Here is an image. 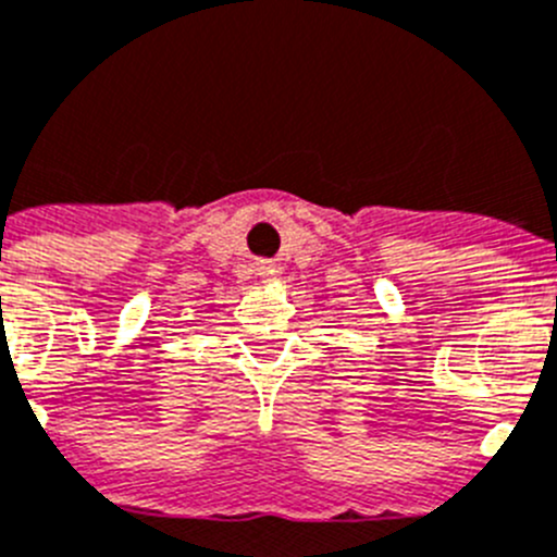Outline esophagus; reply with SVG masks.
<instances>
[{"mask_svg": "<svg viewBox=\"0 0 557 557\" xmlns=\"http://www.w3.org/2000/svg\"><path fill=\"white\" fill-rule=\"evenodd\" d=\"M278 273H282L278 262H270V259L257 262V275L262 278V282H275V278H278Z\"/></svg>", "mask_w": 557, "mask_h": 557, "instance_id": "esophagus-1", "label": "esophagus"}]
</instances>
